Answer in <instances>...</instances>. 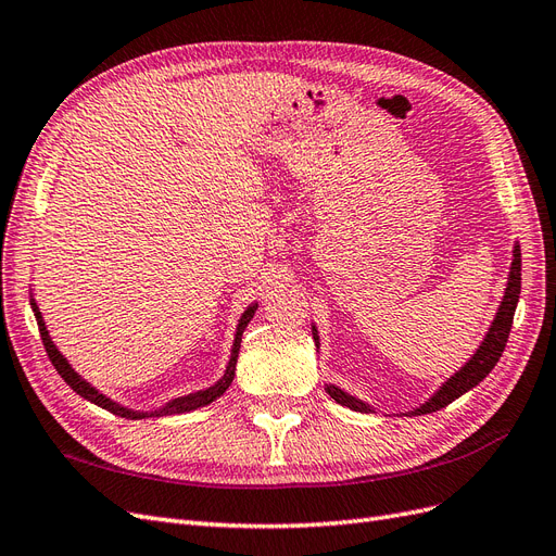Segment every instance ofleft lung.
Returning a JSON list of instances; mask_svg holds the SVG:
<instances>
[{
	"instance_id": "left-lung-1",
	"label": "left lung",
	"mask_w": 556,
	"mask_h": 556,
	"mask_svg": "<svg viewBox=\"0 0 556 556\" xmlns=\"http://www.w3.org/2000/svg\"><path fill=\"white\" fill-rule=\"evenodd\" d=\"M513 265H510V277H508V286H506V295L504 302H501V307L496 312L494 324L488 332V337L482 339L480 349L473 353L471 361L464 365L455 376L447 379L437 395L425 402L420 408L410 410V416H422V414H432V410H439L443 406H447L451 402H455L464 392L476 388L485 376L494 369V365L498 363L501 353L506 349L508 342V334L513 328V316H515V307H517V300H519V289H522V254H519V247H515L513 252ZM316 334V332H314ZM328 395L342 406H349L353 410H363V414H369L371 406H367L365 402L355 400L351 395H346L344 390H339L334 386H326Z\"/></svg>"
}]
</instances>
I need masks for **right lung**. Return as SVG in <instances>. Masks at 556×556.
Listing matches in <instances>:
<instances>
[{"label": "right lung", "instance_id": "right-lung-1", "mask_svg": "<svg viewBox=\"0 0 556 556\" xmlns=\"http://www.w3.org/2000/svg\"><path fill=\"white\" fill-rule=\"evenodd\" d=\"M31 309H34V316H37L39 332H41V339H43V346H46V353H48V357H50V363H52V367L58 369V374L62 376V379L71 386V390H76L80 397H85L87 402H92V404H97V406H101V408H105V410H111V414H115V416L136 420V418H150V416H173V414H185V410L201 408V406H205V404L214 402L217 397H222L224 392H226V388L232 383V376H236V363H238V353H240L242 332H244V328H247L249 320H252V316H254V312H256V304H254V307H249V309L242 314V318H240V324H238V334H236V342H232L230 363H228L226 374L222 376V379H219L217 383H214L212 388H207V390L191 392V395H187V397H177V400L168 402L164 408L150 410V414H140V410H129V408H124V406H119V404L111 402L109 397H103L101 392H97V390H94L92 386H89L87 381H83L80 376H78L74 369H71V365L66 363V357L55 349V344H52V339L48 337L46 324H43V318H41V312H39L37 302H34V300H31Z\"/></svg>", "mask_w": 556, "mask_h": 556}]
</instances>
